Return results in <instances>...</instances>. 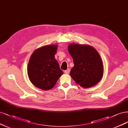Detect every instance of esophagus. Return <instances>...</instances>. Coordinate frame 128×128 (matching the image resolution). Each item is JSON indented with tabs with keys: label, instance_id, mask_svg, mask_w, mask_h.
<instances>
[{
	"label": "esophagus",
	"instance_id": "obj_1",
	"mask_svg": "<svg viewBox=\"0 0 128 128\" xmlns=\"http://www.w3.org/2000/svg\"><path fill=\"white\" fill-rule=\"evenodd\" d=\"M69 72H70V70H69V69H68L66 70H64V74H69Z\"/></svg>",
	"mask_w": 128,
	"mask_h": 128
}]
</instances>
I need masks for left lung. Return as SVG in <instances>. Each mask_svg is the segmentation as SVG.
Instances as JSON below:
<instances>
[{
	"mask_svg": "<svg viewBox=\"0 0 128 128\" xmlns=\"http://www.w3.org/2000/svg\"><path fill=\"white\" fill-rule=\"evenodd\" d=\"M68 50L74 63L70 74L77 84L90 88L98 84L103 76L104 67L95 48L88 44L71 43Z\"/></svg>",
	"mask_w": 128,
	"mask_h": 128,
	"instance_id": "8db88e82",
	"label": "left lung"
}]
</instances>
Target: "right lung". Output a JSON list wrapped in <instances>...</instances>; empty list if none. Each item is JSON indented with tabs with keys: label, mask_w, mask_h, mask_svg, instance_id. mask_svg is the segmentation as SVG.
<instances>
[{
	"label": "right lung",
	"mask_w": 128,
	"mask_h": 128,
	"mask_svg": "<svg viewBox=\"0 0 128 128\" xmlns=\"http://www.w3.org/2000/svg\"><path fill=\"white\" fill-rule=\"evenodd\" d=\"M57 48L56 44L43 46L35 50L30 57L28 77L32 84L40 89H52L63 74L54 57Z\"/></svg>",
	"instance_id": "right-lung-1"
}]
</instances>
